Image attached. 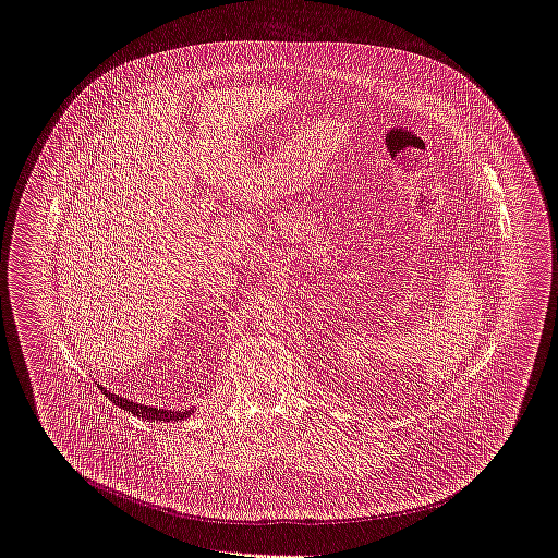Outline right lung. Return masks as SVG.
I'll use <instances>...</instances> for the list:
<instances>
[{"label": "right lung", "instance_id": "add662e5", "mask_svg": "<svg viewBox=\"0 0 558 558\" xmlns=\"http://www.w3.org/2000/svg\"><path fill=\"white\" fill-rule=\"evenodd\" d=\"M107 393V391H105ZM107 398L114 403V405H119V408H123V410H130L132 414L135 416H142L144 421H182V418H187V414L190 412H171V410H162V408H153V405H142V403H135L132 399L128 398H119V396H114V393H107Z\"/></svg>", "mask_w": 558, "mask_h": 558}]
</instances>
